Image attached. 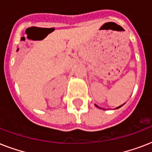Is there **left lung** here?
I'll return each instance as SVG.
<instances>
[{"label":"left lung","instance_id":"1","mask_svg":"<svg viewBox=\"0 0 152 152\" xmlns=\"http://www.w3.org/2000/svg\"><path fill=\"white\" fill-rule=\"evenodd\" d=\"M123 106V105H121V106H118V107H117V108H116V109H118V108H120L121 106ZM95 106H96V107H98V108H99V106H97V105H95ZM100 109H102V108H100Z\"/></svg>","mask_w":152,"mask_h":152}]
</instances>
